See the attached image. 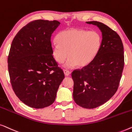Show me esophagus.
I'll return each mask as SVG.
<instances>
[{"instance_id":"obj_1","label":"esophagus","mask_w":132,"mask_h":132,"mask_svg":"<svg viewBox=\"0 0 132 132\" xmlns=\"http://www.w3.org/2000/svg\"><path fill=\"white\" fill-rule=\"evenodd\" d=\"M63 72H64V75H65V76H66V77L69 76L70 74L71 73V72H70V71H69V70H64Z\"/></svg>"}]
</instances>
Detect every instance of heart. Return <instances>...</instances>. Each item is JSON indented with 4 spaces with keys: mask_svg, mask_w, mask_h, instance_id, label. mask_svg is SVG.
<instances>
[{
    "mask_svg": "<svg viewBox=\"0 0 132 132\" xmlns=\"http://www.w3.org/2000/svg\"><path fill=\"white\" fill-rule=\"evenodd\" d=\"M57 42L51 45L52 55L58 63H63L68 56L64 67L78 66L84 68L90 64L101 49L102 38L97 31L70 29L60 31Z\"/></svg>",
    "mask_w": 132,
    "mask_h": 132,
    "instance_id": "heart-1",
    "label": "heart"
}]
</instances>
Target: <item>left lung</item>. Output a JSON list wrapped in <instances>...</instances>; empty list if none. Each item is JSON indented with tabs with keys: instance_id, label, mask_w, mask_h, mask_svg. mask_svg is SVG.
Here are the masks:
<instances>
[{
	"instance_id": "1",
	"label": "left lung",
	"mask_w": 132,
	"mask_h": 132,
	"mask_svg": "<svg viewBox=\"0 0 132 132\" xmlns=\"http://www.w3.org/2000/svg\"><path fill=\"white\" fill-rule=\"evenodd\" d=\"M102 32L101 47L94 60L72 73L73 97L78 105L97 108L109 101L117 90L124 68V48L117 33L98 21L86 22Z\"/></svg>"
}]
</instances>
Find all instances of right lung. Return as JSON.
Segmentation results:
<instances>
[{"label": "right lung", "mask_w": 132, "mask_h": 132, "mask_svg": "<svg viewBox=\"0 0 132 132\" xmlns=\"http://www.w3.org/2000/svg\"><path fill=\"white\" fill-rule=\"evenodd\" d=\"M60 24L56 20L31 21L11 44L8 58L11 85L18 99L33 108L53 104L64 78L51 52V35Z\"/></svg>", "instance_id": "1"}]
</instances>
